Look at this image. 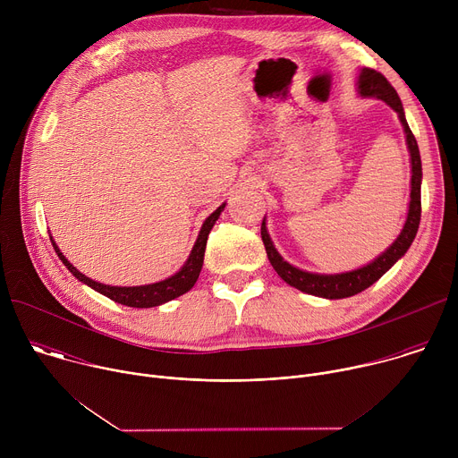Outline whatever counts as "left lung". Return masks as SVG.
<instances>
[{"mask_svg": "<svg viewBox=\"0 0 458 458\" xmlns=\"http://www.w3.org/2000/svg\"><path fill=\"white\" fill-rule=\"evenodd\" d=\"M355 87H357V94L360 98H375L394 108L401 119L403 128H404L406 145H408V152H410V165H411V181H410L411 191H410L408 216H406V221H404V226H403L399 237L391 242L378 257H375L371 263H368L357 270H350V272H343V274H313V272L301 270V268L290 265L288 260H284L283 255L274 246V241L268 233L267 217L263 219V225H260V237H263L267 255L270 259L274 270L279 274V277L286 284H290L304 293L322 297V299L352 297V295L360 293L362 290L369 288L373 283H377L391 267L397 263L399 259L404 257V253L410 250V246L417 235L419 225H420L422 163H420L419 145L408 126L401 98H399L397 90L389 85V81L380 72L371 71V69H362L359 72Z\"/></svg>", "mask_w": 458, "mask_h": 458, "instance_id": "left-lung-1", "label": "left lung"}]
</instances>
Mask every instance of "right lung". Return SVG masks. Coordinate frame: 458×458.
Here are the masks:
<instances>
[{
    "instance_id": "right-lung-1",
    "label": "right lung",
    "mask_w": 458,
    "mask_h": 458,
    "mask_svg": "<svg viewBox=\"0 0 458 458\" xmlns=\"http://www.w3.org/2000/svg\"><path fill=\"white\" fill-rule=\"evenodd\" d=\"M226 203H223L216 212H212L201 230H199V235L198 239H195V244L188 255V259L184 260V265L179 268V272H175L174 276L163 279V281H157V283H152V284H141V286H110V284H103V283H98V281H92L90 277L83 276L76 267H72L71 260L64 257L61 253V250L57 248L55 241L52 239L50 235V241H52V246L57 253V257L63 260V265L69 268V272L78 279L81 281L83 284L90 286L92 290H96L98 293L112 299L114 302H119V304H124V306H130V308H154V306H161L182 293H186L188 290H191V286L195 284V281H198L199 274H201V268H203V260H205V250H207V241H208V233L210 230L214 228L216 221L219 219L221 212L225 210Z\"/></svg>"
}]
</instances>
